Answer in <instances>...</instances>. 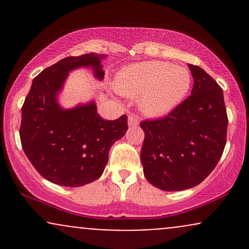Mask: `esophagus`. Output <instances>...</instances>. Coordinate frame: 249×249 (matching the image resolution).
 Returning a JSON list of instances; mask_svg holds the SVG:
<instances>
[{
  "instance_id": "34e87169",
  "label": "esophagus",
  "mask_w": 249,
  "mask_h": 249,
  "mask_svg": "<svg viewBox=\"0 0 249 249\" xmlns=\"http://www.w3.org/2000/svg\"><path fill=\"white\" fill-rule=\"evenodd\" d=\"M138 118H137L134 115H130L128 116V126H136V125H138Z\"/></svg>"
}]
</instances>
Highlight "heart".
<instances>
[{"label": "heart", "instance_id": "1", "mask_svg": "<svg viewBox=\"0 0 249 249\" xmlns=\"http://www.w3.org/2000/svg\"><path fill=\"white\" fill-rule=\"evenodd\" d=\"M191 73L168 62L151 61L128 65L117 73L115 88L125 96H139L144 112L160 116L173 110L186 96Z\"/></svg>", "mask_w": 249, "mask_h": 249}]
</instances>
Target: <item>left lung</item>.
<instances>
[{"mask_svg":"<svg viewBox=\"0 0 249 249\" xmlns=\"http://www.w3.org/2000/svg\"><path fill=\"white\" fill-rule=\"evenodd\" d=\"M191 95L168 115L141 123L145 178L164 191H182L204 181L216 166L227 138V112L220 85L188 64Z\"/></svg>","mask_w":249,"mask_h":249,"instance_id":"8db88e82","label":"left lung"}]
</instances>
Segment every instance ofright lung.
Segmentation results:
<instances>
[{"label": "right lung", "mask_w": 249, "mask_h": 249, "mask_svg": "<svg viewBox=\"0 0 249 249\" xmlns=\"http://www.w3.org/2000/svg\"><path fill=\"white\" fill-rule=\"evenodd\" d=\"M104 55L85 53L67 57L34 78L22 107L19 138L22 148L43 178L61 186L77 187L95 181L107 164L112 144L127 130V116L103 119L93 102L71 110L57 103L70 70L92 67L97 78H104Z\"/></svg>", "instance_id": "add662e5"}]
</instances>
